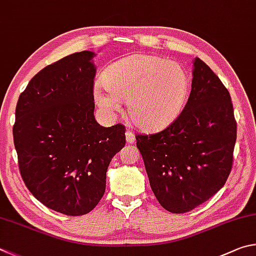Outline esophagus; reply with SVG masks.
Returning <instances> with one entry per match:
<instances>
[{"label": "esophagus", "instance_id": "obj_1", "mask_svg": "<svg viewBox=\"0 0 256 256\" xmlns=\"http://www.w3.org/2000/svg\"><path fill=\"white\" fill-rule=\"evenodd\" d=\"M126 140H127L128 144H134V142H135V135H134L132 132H126Z\"/></svg>", "mask_w": 256, "mask_h": 256}]
</instances>
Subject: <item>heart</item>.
I'll return each mask as SVG.
<instances>
[{"mask_svg": "<svg viewBox=\"0 0 256 256\" xmlns=\"http://www.w3.org/2000/svg\"><path fill=\"white\" fill-rule=\"evenodd\" d=\"M94 88L96 104L106 114L120 110L127 100L134 124L142 130H163L176 120L189 94V78L176 62L137 54L110 65Z\"/></svg>", "mask_w": 256, "mask_h": 256, "instance_id": "b5f03b06", "label": "heart"}]
</instances>
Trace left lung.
<instances>
[{
	"mask_svg": "<svg viewBox=\"0 0 256 256\" xmlns=\"http://www.w3.org/2000/svg\"><path fill=\"white\" fill-rule=\"evenodd\" d=\"M192 76L191 93L176 120L158 134L136 136L152 190L173 214L190 212L225 186L236 142L228 90L199 58Z\"/></svg>",
	"mask_w": 256,
	"mask_h": 256,
	"instance_id": "left-lung-1",
	"label": "left lung"
}]
</instances>
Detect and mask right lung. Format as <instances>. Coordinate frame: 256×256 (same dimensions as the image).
I'll return each instance as SVG.
<instances>
[{"label":"right lung","instance_id":"obj_1","mask_svg":"<svg viewBox=\"0 0 256 256\" xmlns=\"http://www.w3.org/2000/svg\"><path fill=\"white\" fill-rule=\"evenodd\" d=\"M93 52L62 58L36 74L16 108L13 140L22 180L47 208L80 216L104 194L106 171L126 144L124 126L94 118Z\"/></svg>","mask_w":256,"mask_h":256}]
</instances>
